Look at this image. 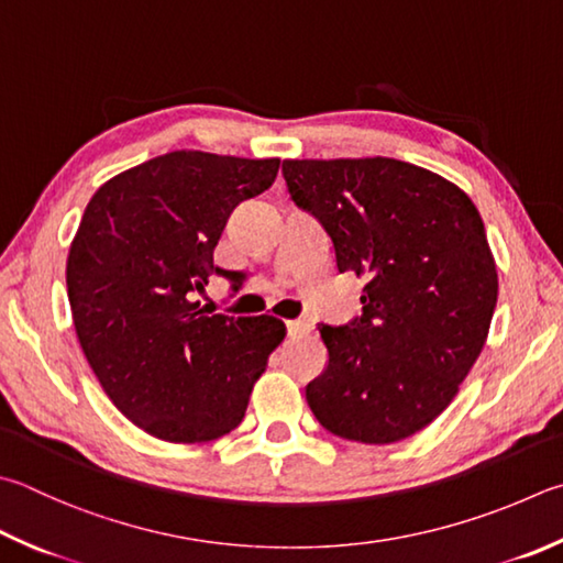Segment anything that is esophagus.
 <instances>
[{
	"label": "esophagus",
	"mask_w": 563,
	"mask_h": 563,
	"mask_svg": "<svg viewBox=\"0 0 563 563\" xmlns=\"http://www.w3.org/2000/svg\"><path fill=\"white\" fill-rule=\"evenodd\" d=\"M285 327H288L290 336H302L312 330L310 322H305V320H290V322H285Z\"/></svg>",
	"instance_id": "esophagus-1"
}]
</instances>
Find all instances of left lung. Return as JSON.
Wrapping results in <instances>:
<instances>
[{"instance_id": "1", "label": "left lung", "mask_w": 563, "mask_h": 563, "mask_svg": "<svg viewBox=\"0 0 563 563\" xmlns=\"http://www.w3.org/2000/svg\"><path fill=\"white\" fill-rule=\"evenodd\" d=\"M283 177L336 271L366 280L360 317L317 324L330 360L308 406L346 441H404L445 411L485 346L497 268L483 219L453 181L391 157L285 159Z\"/></svg>"}]
</instances>
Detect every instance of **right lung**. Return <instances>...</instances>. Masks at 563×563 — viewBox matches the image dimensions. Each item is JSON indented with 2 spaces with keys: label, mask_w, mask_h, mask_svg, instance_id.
I'll use <instances>...</instances> for the list:
<instances>
[{
  "label": "right lung",
  "mask_w": 563,
  "mask_h": 563,
  "mask_svg": "<svg viewBox=\"0 0 563 563\" xmlns=\"http://www.w3.org/2000/svg\"><path fill=\"white\" fill-rule=\"evenodd\" d=\"M280 159L177 150L112 177L88 201L66 263L90 369L118 411L167 443H203L243 421L283 342L271 314H207L209 275L231 211L275 181Z\"/></svg>",
  "instance_id": "1"
}]
</instances>
